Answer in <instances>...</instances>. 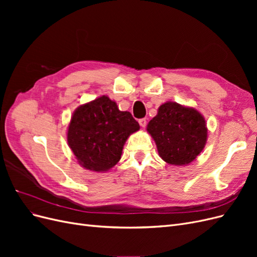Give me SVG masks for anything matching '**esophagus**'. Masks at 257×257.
<instances>
[{"label": "esophagus", "mask_w": 257, "mask_h": 257, "mask_svg": "<svg viewBox=\"0 0 257 257\" xmlns=\"http://www.w3.org/2000/svg\"><path fill=\"white\" fill-rule=\"evenodd\" d=\"M138 122H139V125H141L142 127H145L147 125V120L146 119H141Z\"/></svg>", "instance_id": "esophagus-1"}]
</instances>
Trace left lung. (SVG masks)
<instances>
[{
  "instance_id": "obj_1",
  "label": "left lung",
  "mask_w": 257,
  "mask_h": 257,
  "mask_svg": "<svg viewBox=\"0 0 257 257\" xmlns=\"http://www.w3.org/2000/svg\"><path fill=\"white\" fill-rule=\"evenodd\" d=\"M160 157L168 164H190L203 151L208 130L200 112L175 102L160 106L158 114L148 123Z\"/></svg>"
}]
</instances>
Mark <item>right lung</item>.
Segmentation results:
<instances>
[{
  "label": "right lung",
  "mask_w": 257,
  "mask_h": 257,
  "mask_svg": "<svg viewBox=\"0 0 257 257\" xmlns=\"http://www.w3.org/2000/svg\"><path fill=\"white\" fill-rule=\"evenodd\" d=\"M138 130L128 111H120L115 102L103 95L75 110L67 143L82 167L107 172L120 161L127 137Z\"/></svg>",
  "instance_id": "add662e5"
}]
</instances>
